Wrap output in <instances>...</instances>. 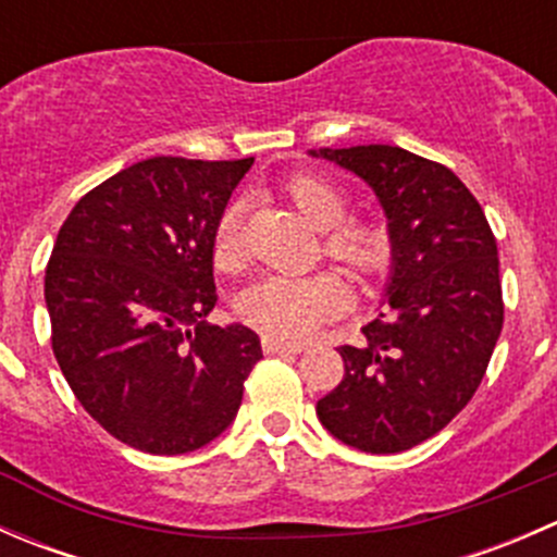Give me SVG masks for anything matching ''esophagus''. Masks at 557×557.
Returning a JSON list of instances; mask_svg holds the SVG:
<instances>
[{"label":"esophagus","instance_id":"esophagus-1","mask_svg":"<svg viewBox=\"0 0 557 557\" xmlns=\"http://www.w3.org/2000/svg\"><path fill=\"white\" fill-rule=\"evenodd\" d=\"M305 345H296V342H283V339H274V336H263V352L267 356H299L305 352Z\"/></svg>","mask_w":557,"mask_h":557}]
</instances>
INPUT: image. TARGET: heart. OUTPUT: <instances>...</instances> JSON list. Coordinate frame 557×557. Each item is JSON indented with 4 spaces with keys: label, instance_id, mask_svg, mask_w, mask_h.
Segmentation results:
<instances>
[{
    "label": "heart",
    "instance_id": "1",
    "mask_svg": "<svg viewBox=\"0 0 557 557\" xmlns=\"http://www.w3.org/2000/svg\"><path fill=\"white\" fill-rule=\"evenodd\" d=\"M290 205L323 228V250L356 277L383 274L393 261V234L387 223L374 218H347V199L334 183L312 172H296L283 180ZM212 258L221 269L239 263V205H228L212 228ZM345 283L334 272L267 274L245 288L237 310L267 336L301 342L323 323L347 310Z\"/></svg>",
    "mask_w": 557,
    "mask_h": 557
}]
</instances>
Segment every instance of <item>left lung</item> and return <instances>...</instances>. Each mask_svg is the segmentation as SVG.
<instances>
[{"instance_id": "1", "label": "left lung", "mask_w": 557, "mask_h": 557, "mask_svg": "<svg viewBox=\"0 0 557 557\" xmlns=\"http://www.w3.org/2000/svg\"><path fill=\"white\" fill-rule=\"evenodd\" d=\"M367 180L393 234L391 312L342 345V383L318 418L356 450L401 453L440 434L471 401L504 325L498 247L480 201L453 170L396 145L320 148Z\"/></svg>"}]
</instances>
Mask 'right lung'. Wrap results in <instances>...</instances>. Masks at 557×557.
<instances>
[{"label": "right lung", "instance_id": "right-lung-1", "mask_svg": "<svg viewBox=\"0 0 557 557\" xmlns=\"http://www.w3.org/2000/svg\"><path fill=\"white\" fill-rule=\"evenodd\" d=\"M252 159L156 156L88 190L48 269L53 356L107 434L150 455L210 445L263 358L247 325H210L212 228Z\"/></svg>", "mask_w": 557, "mask_h": 557}]
</instances>
